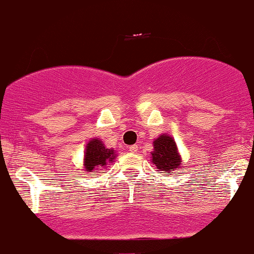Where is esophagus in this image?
Returning <instances> with one entry per match:
<instances>
[{"label":"esophagus","mask_w":254,"mask_h":254,"mask_svg":"<svg viewBox=\"0 0 254 254\" xmlns=\"http://www.w3.org/2000/svg\"><path fill=\"white\" fill-rule=\"evenodd\" d=\"M128 149H129L130 152H137L138 151V145H130Z\"/></svg>","instance_id":"34e87169"}]
</instances>
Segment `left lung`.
I'll return each mask as SVG.
<instances>
[{
  "label": "left lung",
  "mask_w": 254,
  "mask_h": 254,
  "mask_svg": "<svg viewBox=\"0 0 254 254\" xmlns=\"http://www.w3.org/2000/svg\"><path fill=\"white\" fill-rule=\"evenodd\" d=\"M152 163L156 166L157 171L170 176L172 170H177L181 166V156L177 150L173 138L167 134H162L154 141Z\"/></svg>",
  "instance_id": "1"
}]
</instances>
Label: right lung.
Returning <instances> with one entry per match:
<instances>
[{"mask_svg": "<svg viewBox=\"0 0 254 254\" xmlns=\"http://www.w3.org/2000/svg\"><path fill=\"white\" fill-rule=\"evenodd\" d=\"M115 150L106 149L99 139H92L86 146L84 152V167L86 172H95L100 167L113 162L115 159Z\"/></svg>", "mask_w": 254, "mask_h": 254, "instance_id": "1", "label": "right lung"}]
</instances>
